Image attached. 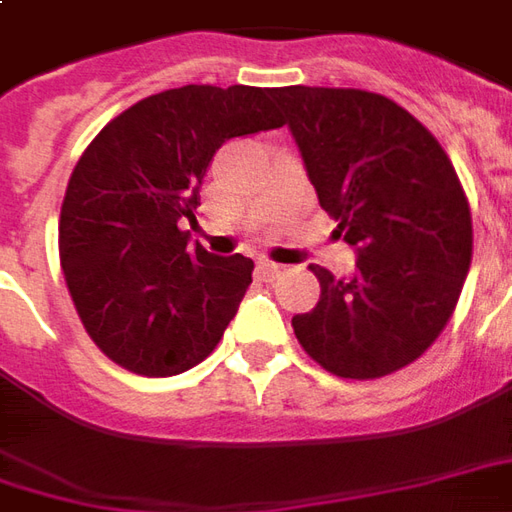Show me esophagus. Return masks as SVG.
I'll return each mask as SVG.
<instances>
[{
    "label": "esophagus",
    "instance_id": "34e87169",
    "mask_svg": "<svg viewBox=\"0 0 512 512\" xmlns=\"http://www.w3.org/2000/svg\"><path fill=\"white\" fill-rule=\"evenodd\" d=\"M260 271L274 280V277H280L282 271H285V266H280V263H271V260H260Z\"/></svg>",
    "mask_w": 512,
    "mask_h": 512
}]
</instances>
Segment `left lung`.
I'll use <instances>...</instances> for the list:
<instances>
[{
	"label": "left lung",
	"instance_id": "1",
	"mask_svg": "<svg viewBox=\"0 0 512 512\" xmlns=\"http://www.w3.org/2000/svg\"><path fill=\"white\" fill-rule=\"evenodd\" d=\"M318 205L357 252V271L321 282L293 316L305 352L343 380L410 366L441 335L471 266V210L455 166L424 124L357 88H274Z\"/></svg>",
	"mask_w": 512,
	"mask_h": 512
}]
</instances>
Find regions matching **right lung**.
I'll return each mask as SVG.
<instances>
[{"label": "right lung", "mask_w": 512, "mask_h": 512, "mask_svg": "<svg viewBox=\"0 0 512 512\" xmlns=\"http://www.w3.org/2000/svg\"><path fill=\"white\" fill-rule=\"evenodd\" d=\"M271 88L182 85L146 96L96 135L60 207V266L85 332L113 363L174 377L227 330L255 263L191 246L199 188L221 144L277 130Z\"/></svg>", "instance_id": "right-lung-1"}]
</instances>
